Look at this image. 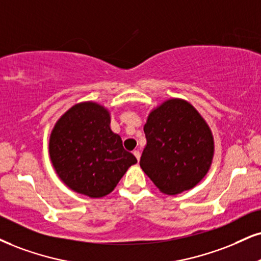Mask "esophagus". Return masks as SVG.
<instances>
[{
  "instance_id": "esophagus-1",
  "label": "esophagus",
  "mask_w": 261,
  "mask_h": 261,
  "mask_svg": "<svg viewBox=\"0 0 261 261\" xmlns=\"http://www.w3.org/2000/svg\"><path fill=\"white\" fill-rule=\"evenodd\" d=\"M133 155L137 157L138 161L140 160V151H139V150H134V151H133Z\"/></svg>"
}]
</instances>
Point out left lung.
I'll use <instances>...</instances> for the list:
<instances>
[{"label": "left lung", "instance_id": "obj_1", "mask_svg": "<svg viewBox=\"0 0 261 261\" xmlns=\"http://www.w3.org/2000/svg\"><path fill=\"white\" fill-rule=\"evenodd\" d=\"M144 132L140 167L161 192L181 194L204 178L214 156L213 134L189 101H163L147 116Z\"/></svg>", "mask_w": 261, "mask_h": 261}]
</instances>
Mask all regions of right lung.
Segmentation results:
<instances>
[{"mask_svg":"<svg viewBox=\"0 0 261 261\" xmlns=\"http://www.w3.org/2000/svg\"><path fill=\"white\" fill-rule=\"evenodd\" d=\"M110 112L94 101L73 105L54 125L49 156L67 188L92 198L104 197L116 188L130 166L133 153L110 128Z\"/></svg>","mask_w":261,"mask_h":261,"instance_id":"obj_1","label":"right lung"}]
</instances>
